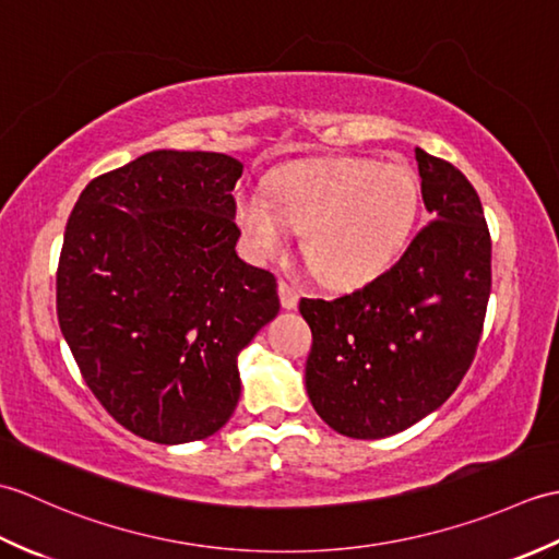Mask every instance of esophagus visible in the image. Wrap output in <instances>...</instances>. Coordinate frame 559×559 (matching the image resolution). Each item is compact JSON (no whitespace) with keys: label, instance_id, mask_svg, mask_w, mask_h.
I'll list each match as a JSON object with an SVG mask.
<instances>
[{"label":"esophagus","instance_id":"esophagus-1","mask_svg":"<svg viewBox=\"0 0 559 559\" xmlns=\"http://www.w3.org/2000/svg\"><path fill=\"white\" fill-rule=\"evenodd\" d=\"M278 295H281V305L286 307V310H295L300 302V293L295 286H290L288 281H278Z\"/></svg>","mask_w":559,"mask_h":559}]
</instances>
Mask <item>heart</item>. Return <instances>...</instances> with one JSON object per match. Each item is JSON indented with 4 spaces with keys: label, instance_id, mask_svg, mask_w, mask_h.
<instances>
[{
    "label": "heart",
    "instance_id": "obj_1",
    "mask_svg": "<svg viewBox=\"0 0 559 559\" xmlns=\"http://www.w3.org/2000/svg\"><path fill=\"white\" fill-rule=\"evenodd\" d=\"M271 201L245 194L235 221L257 259L281 254L302 233L307 264L329 288H360L406 249L420 206L406 165L362 158L295 163L273 173Z\"/></svg>",
    "mask_w": 559,
    "mask_h": 559
}]
</instances>
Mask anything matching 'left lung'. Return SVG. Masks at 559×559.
<instances>
[{
    "label": "left lung",
    "instance_id": "8db88e82",
    "mask_svg": "<svg viewBox=\"0 0 559 559\" xmlns=\"http://www.w3.org/2000/svg\"><path fill=\"white\" fill-rule=\"evenodd\" d=\"M415 160L435 221L365 288L300 300L312 329L307 396L353 439L403 432L442 406L468 372L488 310L492 245L476 189L423 148Z\"/></svg>",
    "mask_w": 559,
    "mask_h": 559
}]
</instances>
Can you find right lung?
Returning a JSON list of instances; mask_svg holds the SVG:
<instances>
[{
  "label": "right lung",
  "instance_id": "right-lung-1",
  "mask_svg": "<svg viewBox=\"0 0 559 559\" xmlns=\"http://www.w3.org/2000/svg\"><path fill=\"white\" fill-rule=\"evenodd\" d=\"M242 163L151 151L83 189L57 266V319L103 408L158 444L206 439L240 399L237 355L278 314L273 273L237 257Z\"/></svg>",
  "mask_w": 559,
  "mask_h": 559
}]
</instances>
